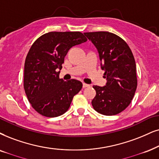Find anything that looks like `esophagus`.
<instances>
[{
	"mask_svg": "<svg viewBox=\"0 0 159 159\" xmlns=\"http://www.w3.org/2000/svg\"><path fill=\"white\" fill-rule=\"evenodd\" d=\"M89 86V84H85V83H83V88L88 87V86Z\"/></svg>",
	"mask_w": 159,
	"mask_h": 159,
	"instance_id": "esophagus-1",
	"label": "esophagus"
}]
</instances>
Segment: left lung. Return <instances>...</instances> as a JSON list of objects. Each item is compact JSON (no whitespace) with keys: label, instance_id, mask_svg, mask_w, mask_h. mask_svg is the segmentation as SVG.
I'll return each instance as SVG.
<instances>
[{"label":"left lung","instance_id":"obj_1","mask_svg":"<svg viewBox=\"0 0 159 159\" xmlns=\"http://www.w3.org/2000/svg\"><path fill=\"white\" fill-rule=\"evenodd\" d=\"M84 35L97 48L107 79L105 86H93L96 95L92 105L98 113L115 115L129 106L137 87L134 55L125 41L113 33L86 32Z\"/></svg>","mask_w":159,"mask_h":159}]
</instances>
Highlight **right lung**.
Masks as SVG:
<instances>
[{
    "instance_id": "1",
    "label": "right lung",
    "mask_w": 159,
    "mask_h": 159,
    "mask_svg": "<svg viewBox=\"0 0 159 159\" xmlns=\"http://www.w3.org/2000/svg\"><path fill=\"white\" fill-rule=\"evenodd\" d=\"M87 40L79 31H51L36 40L26 56L23 86L31 106L41 115L55 117L65 114L82 83L59 78L65 56L73 46Z\"/></svg>"
}]
</instances>
